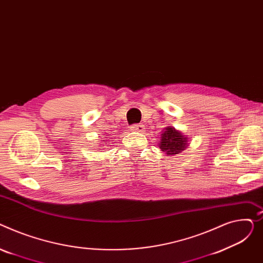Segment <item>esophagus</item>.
I'll return each instance as SVG.
<instances>
[{
    "label": "esophagus",
    "mask_w": 263,
    "mask_h": 263,
    "mask_svg": "<svg viewBox=\"0 0 263 263\" xmlns=\"http://www.w3.org/2000/svg\"><path fill=\"white\" fill-rule=\"evenodd\" d=\"M130 129L133 132H138V133H142L144 130V126L141 125V124H135L130 127Z\"/></svg>",
    "instance_id": "34e87169"
}]
</instances>
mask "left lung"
Listing matches in <instances>:
<instances>
[{"instance_id":"obj_1","label":"left lung","mask_w":263,"mask_h":263,"mask_svg":"<svg viewBox=\"0 0 263 263\" xmlns=\"http://www.w3.org/2000/svg\"><path fill=\"white\" fill-rule=\"evenodd\" d=\"M188 146V137L176 130L174 127L168 126L164 128L161 134L159 141V147L166 155H176L180 154Z\"/></svg>"}]
</instances>
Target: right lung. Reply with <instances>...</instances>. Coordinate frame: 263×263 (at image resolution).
<instances>
[{"mask_svg":"<svg viewBox=\"0 0 263 263\" xmlns=\"http://www.w3.org/2000/svg\"><path fill=\"white\" fill-rule=\"evenodd\" d=\"M103 141V143H105V140H102Z\"/></svg>","mask_w":263,"mask_h":263,"instance_id":"obj_1","label":"right lung"}]
</instances>
